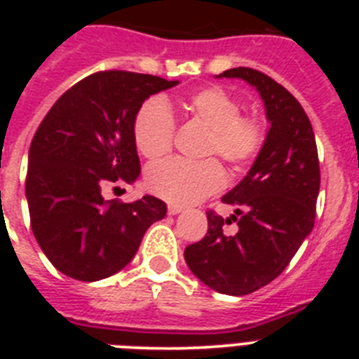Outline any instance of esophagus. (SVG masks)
I'll list each match as a JSON object with an SVG mask.
<instances>
[{
    "label": "esophagus",
    "instance_id": "obj_1",
    "mask_svg": "<svg viewBox=\"0 0 359 359\" xmlns=\"http://www.w3.org/2000/svg\"><path fill=\"white\" fill-rule=\"evenodd\" d=\"M167 212H169L170 215H176V214H180V212H183V207L182 205H169Z\"/></svg>",
    "mask_w": 359,
    "mask_h": 359
}]
</instances>
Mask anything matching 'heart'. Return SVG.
<instances>
[{
	"mask_svg": "<svg viewBox=\"0 0 359 359\" xmlns=\"http://www.w3.org/2000/svg\"><path fill=\"white\" fill-rule=\"evenodd\" d=\"M183 115L208 128L203 156H219L233 170L248 167L266 144V126L253 115H241V104L226 90L208 86L177 100ZM174 118L165 102L152 98L133 120V140L144 158L158 160L172 147ZM224 185V170L217 160H165L145 172L149 192L172 205H190L215 194Z\"/></svg>",
	"mask_w": 359,
	"mask_h": 359,
	"instance_id": "heart-1",
	"label": "heart"
}]
</instances>
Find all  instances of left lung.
Listing matches in <instances>:
<instances>
[{"mask_svg": "<svg viewBox=\"0 0 359 359\" xmlns=\"http://www.w3.org/2000/svg\"><path fill=\"white\" fill-rule=\"evenodd\" d=\"M219 77L255 86L271 128L261 154L243 182L223 196L236 214L207 212V236L185 248L190 271L212 290L248 294L277 278L315 226L320 163L306 111L282 84L253 68H231ZM236 222V234L226 224Z\"/></svg>", "mask_w": 359, "mask_h": 359, "instance_id": "obj_1", "label": "left lung"}]
</instances>
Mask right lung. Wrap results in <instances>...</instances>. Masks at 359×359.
Returning <instances> with one entry per match:
<instances>
[{
	"label": "right lung",
	"instance_id": "add662e5",
	"mask_svg": "<svg viewBox=\"0 0 359 359\" xmlns=\"http://www.w3.org/2000/svg\"><path fill=\"white\" fill-rule=\"evenodd\" d=\"M176 84L126 69L91 73L39 123L28 152V210L36 241L61 273L82 282L115 275L165 217L161 199L122 203L102 192L140 176L133 120L145 98Z\"/></svg>",
	"mask_w": 359,
	"mask_h": 359
}]
</instances>
